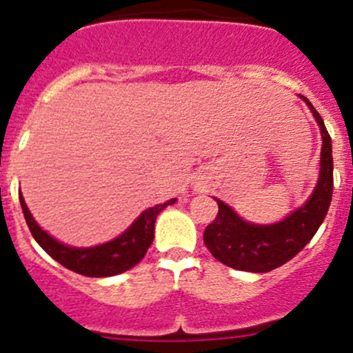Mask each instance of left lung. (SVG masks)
Returning <instances> with one entry per match:
<instances>
[{
    "mask_svg": "<svg viewBox=\"0 0 353 353\" xmlns=\"http://www.w3.org/2000/svg\"><path fill=\"white\" fill-rule=\"evenodd\" d=\"M301 97L314 114L323 137L321 170L316 190L304 206L272 225L245 222L229 205L216 199L219 215L205 229L203 241L213 258L234 270L266 273L285 265L314 237L328 213L333 194L331 138L314 105L304 95Z\"/></svg>",
    "mask_w": 353,
    "mask_h": 353,
    "instance_id": "obj_1",
    "label": "left lung"
}]
</instances>
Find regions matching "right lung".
<instances>
[{"label":"right lung","mask_w":353,"mask_h":353,"mask_svg":"<svg viewBox=\"0 0 353 353\" xmlns=\"http://www.w3.org/2000/svg\"><path fill=\"white\" fill-rule=\"evenodd\" d=\"M174 201H176V198L169 199L163 205H155L152 208L145 210L131 223L130 229L124 230L114 241L94 245V248H70V245L58 243L54 237L49 236L48 232H44L37 225V222H35L34 216L28 212L27 205H25L22 193H20V205H22L23 216L37 244L65 268L85 276H95V279L119 275V273L138 265L143 259V256L147 254V249L150 248L152 241H154L157 215L165 206L172 205Z\"/></svg>","instance_id":"right-lung-1"}]
</instances>
